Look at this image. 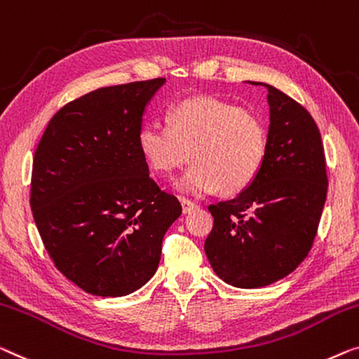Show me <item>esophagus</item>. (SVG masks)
I'll return each instance as SVG.
<instances>
[{
    "label": "esophagus",
    "mask_w": 359,
    "mask_h": 359,
    "mask_svg": "<svg viewBox=\"0 0 359 359\" xmlns=\"http://www.w3.org/2000/svg\"><path fill=\"white\" fill-rule=\"evenodd\" d=\"M198 205L195 201L191 200H187V198H182V210H184V212H191L194 210H196Z\"/></svg>",
    "instance_id": "1"
}]
</instances>
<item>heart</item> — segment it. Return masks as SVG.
Wrapping results in <instances>:
<instances>
[{
    "instance_id": "heart-1",
    "label": "heart",
    "mask_w": 359,
    "mask_h": 359,
    "mask_svg": "<svg viewBox=\"0 0 359 359\" xmlns=\"http://www.w3.org/2000/svg\"><path fill=\"white\" fill-rule=\"evenodd\" d=\"M168 122L169 127L158 122L143 126L138 147L149 169L164 177L191 159L195 165L177 182L180 191L237 195L258 177L269 138L256 111L198 95L172 106Z\"/></svg>"
}]
</instances>
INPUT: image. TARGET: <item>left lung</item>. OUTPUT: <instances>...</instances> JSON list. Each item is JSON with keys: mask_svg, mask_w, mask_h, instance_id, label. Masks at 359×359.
I'll use <instances>...</instances> for the list:
<instances>
[{"mask_svg": "<svg viewBox=\"0 0 359 359\" xmlns=\"http://www.w3.org/2000/svg\"><path fill=\"white\" fill-rule=\"evenodd\" d=\"M269 145L258 177L233 200L211 205L205 251L229 285H271L302 264L313 247L327 196L319 128L302 104L267 83Z\"/></svg>", "mask_w": 359, "mask_h": 359, "instance_id": "1", "label": "left lung"}]
</instances>
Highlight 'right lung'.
<instances>
[{"label": "right lung", "mask_w": 359, "mask_h": 359, "mask_svg": "<svg viewBox=\"0 0 359 359\" xmlns=\"http://www.w3.org/2000/svg\"><path fill=\"white\" fill-rule=\"evenodd\" d=\"M165 79L93 90L48 122L35 149L30 208L41 242L69 280L124 297L151 279L182 214L148 174L138 147L143 112Z\"/></svg>", "instance_id": "1"}]
</instances>
